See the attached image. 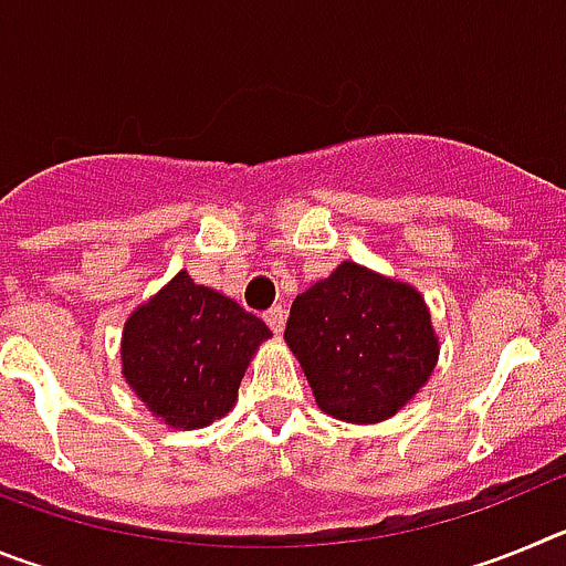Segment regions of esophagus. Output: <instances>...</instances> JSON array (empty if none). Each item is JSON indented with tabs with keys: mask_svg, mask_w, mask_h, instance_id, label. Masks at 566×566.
<instances>
[{
	"mask_svg": "<svg viewBox=\"0 0 566 566\" xmlns=\"http://www.w3.org/2000/svg\"><path fill=\"white\" fill-rule=\"evenodd\" d=\"M263 319H266V326L272 328L274 334H280L283 332V326H286V308L272 306L266 314H263Z\"/></svg>",
	"mask_w": 566,
	"mask_h": 566,
	"instance_id": "1",
	"label": "esophagus"
}]
</instances>
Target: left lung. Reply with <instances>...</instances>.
I'll list each match as a JSON object with an SVG mask.
<instances>
[{"instance_id": "8db88e82", "label": "left lung", "mask_w": 566, "mask_h": 566, "mask_svg": "<svg viewBox=\"0 0 566 566\" xmlns=\"http://www.w3.org/2000/svg\"><path fill=\"white\" fill-rule=\"evenodd\" d=\"M289 348L314 399L345 422H379L428 382L439 357L417 289L345 260L292 303Z\"/></svg>"}]
</instances>
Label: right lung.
Masks as SVG:
<instances>
[{
	"instance_id": "1",
	"label": "right lung",
	"mask_w": 566,
	"mask_h": 566,
	"mask_svg": "<svg viewBox=\"0 0 566 566\" xmlns=\"http://www.w3.org/2000/svg\"><path fill=\"white\" fill-rule=\"evenodd\" d=\"M269 337L263 319L181 272L127 319L124 377L155 417L203 428L232 408L249 357Z\"/></svg>"
}]
</instances>
